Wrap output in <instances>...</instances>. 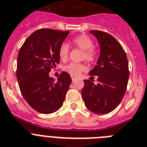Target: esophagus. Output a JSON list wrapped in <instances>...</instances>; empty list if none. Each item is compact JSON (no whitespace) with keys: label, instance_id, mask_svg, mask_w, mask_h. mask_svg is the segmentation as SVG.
Instances as JSON below:
<instances>
[{"label":"esophagus","instance_id":"esophagus-1","mask_svg":"<svg viewBox=\"0 0 147 147\" xmlns=\"http://www.w3.org/2000/svg\"><path fill=\"white\" fill-rule=\"evenodd\" d=\"M71 80H72V81H75V80H76V77H74V76H71Z\"/></svg>","mask_w":147,"mask_h":147}]
</instances>
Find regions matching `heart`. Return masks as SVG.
<instances>
[{"instance_id":"b5f03b06","label":"heart","mask_w":147,"mask_h":147,"mask_svg":"<svg viewBox=\"0 0 147 147\" xmlns=\"http://www.w3.org/2000/svg\"><path fill=\"white\" fill-rule=\"evenodd\" d=\"M72 45L83 51L81 59L86 60L89 63H93L96 60L98 53L93 47V41L88 36L81 34L71 39ZM69 55V47L66 43H62L58 50L59 57L63 61L67 60ZM63 69L72 76H78L82 71L86 69V66L81 63H70Z\"/></svg>"}]
</instances>
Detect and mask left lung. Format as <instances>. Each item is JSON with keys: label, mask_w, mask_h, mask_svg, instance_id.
Listing matches in <instances>:
<instances>
[{"label": "left lung", "mask_w": 147, "mask_h": 147, "mask_svg": "<svg viewBox=\"0 0 147 147\" xmlns=\"http://www.w3.org/2000/svg\"><path fill=\"white\" fill-rule=\"evenodd\" d=\"M100 45L97 64L90 71V80H84L81 90L88 110L98 114L115 109L125 93L129 80V63L125 51L111 34L100 30H90ZM96 77L98 84L92 81Z\"/></svg>", "instance_id": "8db88e82"}]
</instances>
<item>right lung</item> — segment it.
I'll use <instances>...</instances> for the list:
<instances>
[{"label": "right lung", "instance_id": "right-lung-1", "mask_svg": "<svg viewBox=\"0 0 147 147\" xmlns=\"http://www.w3.org/2000/svg\"><path fill=\"white\" fill-rule=\"evenodd\" d=\"M69 31L42 28L34 32L21 47L16 76L22 96L31 108L49 114L61 108L71 78L63 71L55 82L49 77L60 63L58 50Z\"/></svg>", "mask_w": 147, "mask_h": 147}]
</instances>
